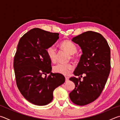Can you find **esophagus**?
<instances>
[{"mask_svg":"<svg viewBox=\"0 0 120 120\" xmlns=\"http://www.w3.org/2000/svg\"><path fill=\"white\" fill-rule=\"evenodd\" d=\"M65 79H66V82H68L69 80V78L68 77H65Z\"/></svg>","mask_w":120,"mask_h":120,"instance_id":"esophagus-1","label":"esophagus"}]
</instances>
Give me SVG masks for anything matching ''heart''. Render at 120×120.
Listing matches in <instances>:
<instances>
[{
	"label": "heart",
	"instance_id": "1",
	"mask_svg": "<svg viewBox=\"0 0 120 120\" xmlns=\"http://www.w3.org/2000/svg\"><path fill=\"white\" fill-rule=\"evenodd\" d=\"M61 47L65 51L71 54V58L75 59L77 56L75 53L77 51V47L75 43L70 40H64L61 43ZM47 53L52 62H55L57 59V51L54 45L49 46L47 49ZM73 69L72 64H58L53 68V71L55 72L62 74L64 75H68L71 70Z\"/></svg>",
	"mask_w": 120,
	"mask_h": 120
}]
</instances>
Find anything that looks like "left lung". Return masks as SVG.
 I'll list each match as a JSON object with an SVG mask.
<instances>
[{
    "label": "left lung",
    "mask_w": 120,
    "mask_h": 120,
    "mask_svg": "<svg viewBox=\"0 0 120 120\" xmlns=\"http://www.w3.org/2000/svg\"><path fill=\"white\" fill-rule=\"evenodd\" d=\"M72 41L79 45L83 54L73 72L79 78H70L75 86L69 97L75 104L85 105L98 98L105 86L111 70L110 48L106 39L94 31L84 32ZM83 74L86 75L81 80Z\"/></svg>",
    "instance_id": "8db88e82"
}]
</instances>
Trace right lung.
<instances>
[{
    "instance_id": "add662e5",
    "label": "right lung",
    "mask_w": 120,
    "mask_h": 120,
    "mask_svg": "<svg viewBox=\"0 0 120 120\" xmlns=\"http://www.w3.org/2000/svg\"><path fill=\"white\" fill-rule=\"evenodd\" d=\"M59 35L34 28L24 34L17 45L14 60L17 86L23 97L35 105L50 103L54 89L65 82L61 74L51 72V61L47 53Z\"/></svg>"
}]
</instances>
